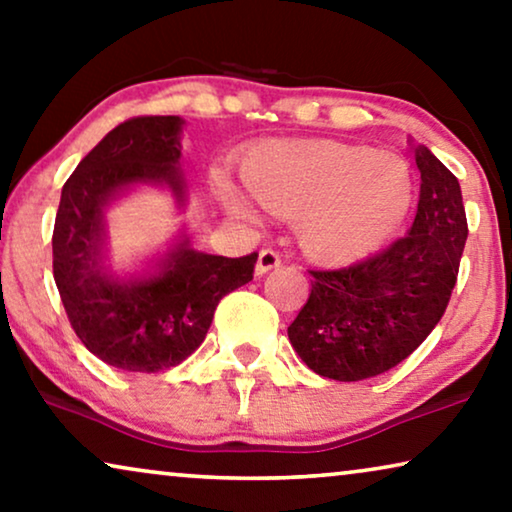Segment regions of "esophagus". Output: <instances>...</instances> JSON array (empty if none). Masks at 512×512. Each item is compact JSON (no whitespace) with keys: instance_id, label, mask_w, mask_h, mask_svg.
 I'll list each match as a JSON object with an SVG mask.
<instances>
[{"instance_id":"obj_1","label":"esophagus","mask_w":512,"mask_h":512,"mask_svg":"<svg viewBox=\"0 0 512 512\" xmlns=\"http://www.w3.org/2000/svg\"><path fill=\"white\" fill-rule=\"evenodd\" d=\"M279 263H282V258H279L277 251L263 249L261 254H258V261H256V275L261 277V275H265V272H270L272 268H279Z\"/></svg>"}]
</instances>
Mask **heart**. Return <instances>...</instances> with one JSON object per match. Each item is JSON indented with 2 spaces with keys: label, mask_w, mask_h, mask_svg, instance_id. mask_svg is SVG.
<instances>
[{
  "label": "heart",
  "mask_w": 512,
  "mask_h": 512,
  "mask_svg": "<svg viewBox=\"0 0 512 512\" xmlns=\"http://www.w3.org/2000/svg\"><path fill=\"white\" fill-rule=\"evenodd\" d=\"M242 174L265 212L296 219L303 254L324 265L375 254L415 202V177L401 156L328 139L265 144L249 153ZM216 198L237 221L261 219L254 202L226 177H216Z\"/></svg>",
  "instance_id": "b5f03b06"
}]
</instances>
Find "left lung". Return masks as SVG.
<instances>
[{
	"label": "left lung",
	"instance_id": "left-lung-1",
	"mask_svg": "<svg viewBox=\"0 0 512 512\" xmlns=\"http://www.w3.org/2000/svg\"><path fill=\"white\" fill-rule=\"evenodd\" d=\"M422 174L408 235L340 270H310L312 291L289 326L307 368L338 382L387 373L422 345L450 303L468 237L454 174L412 144Z\"/></svg>",
	"mask_w": 512,
	"mask_h": 512
}]
</instances>
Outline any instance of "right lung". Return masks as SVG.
<instances>
[{
	"mask_svg": "<svg viewBox=\"0 0 512 512\" xmlns=\"http://www.w3.org/2000/svg\"><path fill=\"white\" fill-rule=\"evenodd\" d=\"M179 116L130 118L76 165L62 186L53 228V277L69 324L97 359L130 373H158L202 345L223 296L254 279L258 254L228 258L198 251L191 237L142 272L111 270L107 209L139 186L188 202Z\"/></svg>",
	"mask_w": 512,
	"mask_h": 512,
	"instance_id": "1",
	"label": "right lung"
}]
</instances>
